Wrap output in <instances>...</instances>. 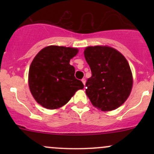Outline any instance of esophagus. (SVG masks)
Segmentation results:
<instances>
[{
  "mask_svg": "<svg viewBox=\"0 0 154 154\" xmlns=\"http://www.w3.org/2000/svg\"><path fill=\"white\" fill-rule=\"evenodd\" d=\"M82 82L83 84H84V85H85V82H86V79H85V78L82 79Z\"/></svg>",
  "mask_w": 154,
  "mask_h": 154,
  "instance_id": "1",
  "label": "esophagus"
}]
</instances>
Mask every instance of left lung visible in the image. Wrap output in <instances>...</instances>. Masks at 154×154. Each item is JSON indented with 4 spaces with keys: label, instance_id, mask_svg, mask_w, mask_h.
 I'll list each match as a JSON object with an SVG mask.
<instances>
[{
    "label": "left lung",
    "instance_id": "1",
    "mask_svg": "<svg viewBox=\"0 0 154 154\" xmlns=\"http://www.w3.org/2000/svg\"><path fill=\"white\" fill-rule=\"evenodd\" d=\"M92 76L86 82V94L103 111L117 109L128 99L132 88L130 65L121 53L109 46H89L84 51Z\"/></svg>",
    "mask_w": 154,
    "mask_h": 154
}]
</instances>
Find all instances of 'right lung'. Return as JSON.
Listing matches in <instances>:
<instances>
[{"label": "right lung", "instance_id": "1", "mask_svg": "<svg viewBox=\"0 0 154 154\" xmlns=\"http://www.w3.org/2000/svg\"><path fill=\"white\" fill-rule=\"evenodd\" d=\"M78 53L75 48L50 45L42 49L32 61L29 87L42 106L56 109L63 106L84 85L75 77L70 59Z\"/></svg>", "mask_w": 154, "mask_h": 154}]
</instances>
